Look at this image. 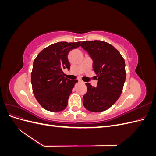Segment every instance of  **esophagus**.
I'll use <instances>...</instances> for the list:
<instances>
[{
	"mask_svg": "<svg viewBox=\"0 0 156 156\" xmlns=\"http://www.w3.org/2000/svg\"><path fill=\"white\" fill-rule=\"evenodd\" d=\"M79 82H81V83H84V82L82 81L81 79H79Z\"/></svg>",
	"mask_w": 156,
	"mask_h": 156,
	"instance_id": "esophagus-1",
	"label": "esophagus"
}]
</instances>
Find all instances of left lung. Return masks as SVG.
Listing matches in <instances>:
<instances>
[{
  "label": "left lung",
  "mask_w": 156,
  "mask_h": 156,
  "mask_svg": "<svg viewBox=\"0 0 156 156\" xmlns=\"http://www.w3.org/2000/svg\"><path fill=\"white\" fill-rule=\"evenodd\" d=\"M81 46L93 60V70L98 77L97 87L86 83L83 105L91 112L104 111L118 100L123 90L126 77L124 59L119 51L105 41H85Z\"/></svg>",
  "instance_id": "left-lung-1"
}]
</instances>
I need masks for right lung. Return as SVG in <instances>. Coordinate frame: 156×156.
Listing matches in <instances>:
<instances>
[{
  "mask_svg": "<svg viewBox=\"0 0 156 156\" xmlns=\"http://www.w3.org/2000/svg\"><path fill=\"white\" fill-rule=\"evenodd\" d=\"M81 41H66L52 44L42 50L34 60L31 83L36 100L51 112L64 110L69 96L77 80L64 77L63 70L70 69L69 52L79 48Z\"/></svg>",
  "mask_w": 156,
  "mask_h": 156,
  "instance_id": "right-lung-1",
  "label": "right lung"
}]
</instances>
